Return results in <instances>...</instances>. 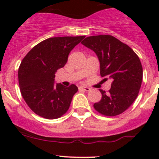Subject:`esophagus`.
<instances>
[{"label": "esophagus", "instance_id": "esophagus-1", "mask_svg": "<svg viewBox=\"0 0 159 159\" xmlns=\"http://www.w3.org/2000/svg\"><path fill=\"white\" fill-rule=\"evenodd\" d=\"M80 90H83V91H89L91 89L89 87H85V86H80L79 87Z\"/></svg>", "mask_w": 159, "mask_h": 159}]
</instances>
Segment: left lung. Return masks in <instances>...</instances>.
<instances>
[{
  "label": "left lung",
  "instance_id": "1",
  "mask_svg": "<svg viewBox=\"0 0 159 159\" xmlns=\"http://www.w3.org/2000/svg\"><path fill=\"white\" fill-rule=\"evenodd\" d=\"M81 44L95 53L101 76L111 81L108 93L100 89L102 97L94 104V109L106 116L120 115L139 94L143 76L140 59L129 46L111 35L88 37Z\"/></svg>",
  "mask_w": 159,
  "mask_h": 159
}]
</instances>
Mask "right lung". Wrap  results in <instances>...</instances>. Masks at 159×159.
<instances>
[{"label":"right lung","instance_id":"right-lung-1","mask_svg":"<svg viewBox=\"0 0 159 159\" xmlns=\"http://www.w3.org/2000/svg\"><path fill=\"white\" fill-rule=\"evenodd\" d=\"M85 36L56 37L41 41L24 57L18 69L20 93L29 108L47 119L60 118L69 108L78 87L55 84V74Z\"/></svg>","mask_w":159,"mask_h":159}]
</instances>
